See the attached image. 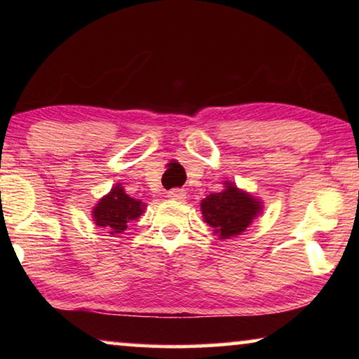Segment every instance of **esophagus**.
<instances>
[{
	"instance_id": "1",
	"label": "esophagus",
	"mask_w": 359,
	"mask_h": 359,
	"mask_svg": "<svg viewBox=\"0 0 359 359\" xmlns=\"http://www.w3.org/2000/svg\"><path fill=\"white\" fill-rule=\"evenodd\" d=\"M187 196V193L184 190H169L168 191V198L174 199V201H184Z\"/></svg>"
}]
</instances>
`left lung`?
Listing matches in <instances>:
<instances>
[{"label":"left lung","instance_id":"obj_1","mask_svg":"<svg viewBox=\"0 0 359 359\" xmlns=\"http://www.w3.org/2000/svg\"><path fill=\"white\" fill-rule=\"evenodd\" d=\"M204 222L218 239H231L244 233L255 218L263 214V203L234 182L223 180V190L210 193L201 201Z\"/></svg>","mask_w":359,"mask_h":359}]
</instances>
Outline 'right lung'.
Listing matches in <instances>:
<instances>
[{"label": "right lung", "mask_w": 359, "mask_h": 359, "mask_svg": "<svg viewBox=\"0 0 359 359\" xmlns=\"http://www.w3.org/2000/svg\"><path fill=\"white\" fill-rule=\"evenodd\" d=\"M147 205L141 199L131 198L121 184H115L111 191L95 204L92 218L96 226L104 228L111 236H117L123 233L131 220H137Z\"/></svg>", "instance_id": "obj_1"}]
</instances>
